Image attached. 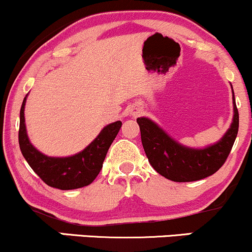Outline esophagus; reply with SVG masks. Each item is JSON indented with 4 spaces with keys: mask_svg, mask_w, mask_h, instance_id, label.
Returning a JSON list of instances; mask_svg holds the SVG:
<instances>
[{
    "mask_svg": "<svg viewBox=\"0 0 252 252\" xmlns=\"http://www.w3.org/2000/svg\"><path fill=\"white\" fill-rule=\"evenodd\" d=\"M140 112H141L140 109H136L134 111V116H137V115H140Z\"/></svg>",
    "mask_w": 252,
    "mask_h": 252,
    "instance_id": "esophagus-1",
    "label": "esophagus"
}]
</instances>
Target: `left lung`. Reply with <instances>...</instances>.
<instances>
[{"mask_svg":"<svg viewBox=\"0 0 252 252\" xmlns=\"http://www.w3.org/2000/svg\"><path fill=\"white\" fill-rule=\"evenodd\" d=\"M233 121L218 143L205 149H190L170 138L148 118H137L141 141L150 164L158 174L175 182L201 180L215 174L226 161L238 134L239 114L233 94Z\"/></svg>","mask_w":252,"mask_h":252,"instance_id":"1","label":"left lung"}]
</instances>
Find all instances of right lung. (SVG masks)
I'll use <instances>...</instances> for the list:
<instances>
[{
	"label": "right lung",
	"mask_w": 252,
	"mask_h": 252,
	"mask_svg": "<svg viewBox=\"0 0 252 252\" xmlns=\"http://www.w3.org/2000/svg\"><path fill=\"white\" fill-rule=\"evenodd\" d=\"M26 97L20 110L19 144L31 168L46 185L54 189H76L91 184L99 174L106 153L120 131L122 122L117 121L106 126L96 140L79 154L70 158H50L37 152L28 140L25 126Z\"/></svg>",
	"instance_id": "1"
}]
</instances>
